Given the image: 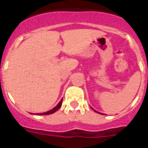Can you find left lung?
Here are the masks:
<instances>
[{
  "instance_id": "obj_1",
  "label": "left lung",
  "mask_w": 148,
  "mask_h": 148,
  "mask_svg": "<svg viewBox=\"0 0 148 148\" xmlns=\"http://www.w3.org/2000/svg\"><path fill=\"white\" fill-rule=\"evenodd\" d=\"M95 112H96V113H98V114H101V113H99V112H97V110H95Z\"/></svg>"
}]
</instances>
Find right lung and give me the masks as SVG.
Wrapping results in <instances>:
<instances>
[{
    "label": "right lung",
    "mask_w": 148,
    "mask_h": 148,
    "mask_svg": "<svg viewBox=\"0 0 148 148\" xmlns=\"http://www.w3.org/2000/svg\"><path fill=\"white\" fill-rule=\"evenodd\" d=\"M61 104H62V99L60 100V101L58 103V104L56 107H54V108L52 109V110H48V111H47V112H45V113H39V114H37V115H47V114H53V113L56 112L57 110L59 109V108L61 107Z\"/></svg>",
    "instance_id": "right-lung-1"
}]
</instances>
